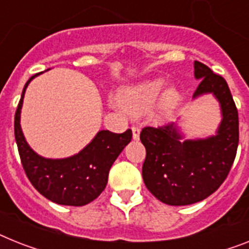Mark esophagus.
I'll list each match as a JSON object with an SVG mask.
<instances>
[{
  "instance_id": "obj_1",
  "label": "esophagus",
  "mask_w": 249,
  "mask_h": 249,
  "mask_svg": "<svg viewBox=\"0 0 249 249\" xmlns=\"http://www.w3.org/2000/svg\"><path fill=\"white\" fill-rule=\"evenodd\" d=\"M140 131H141V128H140V126H137V124H135V126H132L133 140H139V139H140Z\"/></svg>"
}]
</instances>
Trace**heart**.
I'll return each mask as SVG.
<instances>
[{"label": "heart", "instance_id": "obj_1", "mask_svg": "<svg viewBox=\"0 0 249 249\" xmlns=\"http://www.w3.org/2000/svg\"><path fill=\"white\" fill-rule=\"evenodd\" d=\"M165 84L163 77H154L124 88L120 92L121 106L132 116H142L154 107V116L163 120L176 109L180 99L179 90L174 86L164 89Z\"/></svg>", "mask_w": 249, "mask_h": 249}]
</instances>
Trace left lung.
<instances>
[{"label": "left lung", "mask_w": 249, "mask_h": 249, "mask_svg": "<svg viewBox=\"0 0 249 249\" xmlns=\"http://www.w3.org/2000/svg\"><path fill=\"white\" fill-rule=\"evenodd\" d=\"M195 77L201 80L194 98L213 92L221 107L215 136L184 140L176 124L143 127L140 140L146 149L142 178L158 200L184 206L205 200L221 186L237 155L239 142L238 110L227 81L206 65L195 61Z\"/></svg>", "instance_id": "1"}]
</instances>
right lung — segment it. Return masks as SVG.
<instances>
[{"instance_id":"add662e5","label":"right lung","mask_w":249,"mask_h":249,"mask_svg":"<svg viewBox=\"0 0 249 249\" xmlns=\"http://www.w3.org/2000/svg\"><path fill=\"white\" fill-rule=\"evenodd\" d=\"M36 73L22 89L15 113V140L22 168L39 194L58 205L84 206L102 194L108 182L112 164L132 139V131L123 133L99 131L88 146L66 159H46L33 151L20 126L22 99Z\"/></svg>"}]
</instances>
